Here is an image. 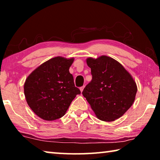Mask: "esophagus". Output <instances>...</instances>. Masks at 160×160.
<instances>
[{
  "label": "esophagus",
  "mask_w": 160,
  "mask_h": 160,
  "mask_svg": "<svg viewBox=\"0 0 160 160\" xmlns=\"http://www.w3.org/2000/svg\"><path fill=\"white\" fill-rule=\"evenodd\" d=\"M84 88H85V86H82V87H81V88H80V90L81 92H82L83 91Z\"/></svg>",
  "instance_id": "1"
}]
</instances>
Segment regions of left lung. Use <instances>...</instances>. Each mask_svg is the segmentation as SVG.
Returning <instances> with one entry per match:
<instances>
[{"instance_id": "obj_1", "label": "left lung", "mask_w": 160, "mask_h": 160, "mask_svg": "<svg viewBox=\"0 0 160 160\" xmlns=\"http://www.w3.org/2000/svg\"><path fill=\"white\" fill-rule=\"evenodd\" d=\"M92 79L82 92L99 120L113 121L131 107L138 88L129 72L115 59L107 56L86 59Z\"/></svg>"}]
</instances>
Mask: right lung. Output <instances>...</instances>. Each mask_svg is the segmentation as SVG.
I'll use <instances>...</instances> for the list:
<instances>
[{
    "instance_id": "right-lung-1",
    "label": "right lung",
    "mask_w": 160,
    "mask_h": 160,
    "mask_svg": "<svg viewBox=\"0 0 160 160\" xmlns=\"http://www.w3.org/2000/svg\"><path fill=\"white\" fill-rule=\"evenodd\" d=\"M74 58L56 56L34 69L24 84L27 103L35 114L45 121L63 116L72 100L80 94L69 68Z\"/></svg>"
}]
</instances>
